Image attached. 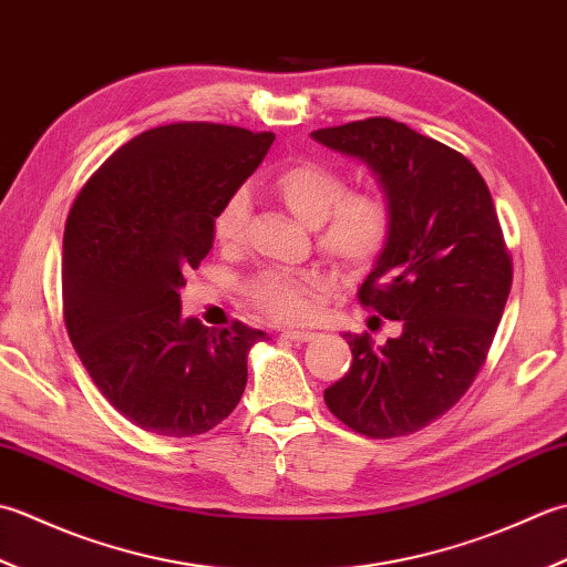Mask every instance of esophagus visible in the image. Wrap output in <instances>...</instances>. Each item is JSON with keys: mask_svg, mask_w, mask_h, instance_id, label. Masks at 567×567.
I'll list each match as a JSON object with an SVG mask.
<instances>
[{"mask_svg": "<svg viewBox=\"0 0 567 567\" xmlns=\"http://www.w3.org/2000/svg\"><path fill=\"white\" fill-rule=\"evenodd\" d=\"M281 338L293 340V342H310V340H316V332H310V330H281Z\"/></svg>", "mask_w": 567, "mask_h": 567, "instance_id": "34e87169", "label": "esophagus"}]
</instances>
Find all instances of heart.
I'll use <instances>...</instances> for the list:
<instances>
[{
  "instance_id": "b5f03b06",
  "label": "heart",
  "mask_w": 567,
  "mask_h": 567,
  "mask_svg": "<svg viewBox=\"0 0 567 567\" xmlns=\"http://www.w3.org/2000/svg\"><path fill=\"white\" fill-rule=\"evenodd\" d=\"M274 193L300 223L318 227V249L344 271H364L379 259L391 237V205L381 193H348L342 173L316 161L284 168L274 178ZM249 200L245 190H235L213 219L217 245L235 247L245 237ZM326 279L318 271L286 274L264 271L247 286L254 308L284 322L313 316Z\"/></svg>"
}]
</instances>
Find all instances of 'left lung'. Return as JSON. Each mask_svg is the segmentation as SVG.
Returning a JSON list of instances; mask_svg holds the SVG:
<instances>
[{"instance_id":"1","label":"left lung","mask_w":567,"mask_h":567,"mask_svg":"<svg viewBox=\"0 0 567 567\" xmlns=\"http://www.w3.org/2000/svg\"><path fill=\"white\" fill-rule=\"evenodd\" d=\"M310 136L364 161L386 195L394 225L360 303L401 328L384 344L344 332L352 367L326 403L367 437L411 435L453 409L487 360L512 291L499 217L465 156L403 122L369 117Z\"/></svg>"}]
</instances>
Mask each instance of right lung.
I'll return each instance as SVG.
<instances>
[{"label":"right lung","mask_w":567,"mask_h":567,"mask_svg":"<svg viewBox=\"0 0 567 567\" xmlns=\"http://www.w3.org/2000/svg\"><path fill=\"white\" fill-rule=\"evenodd\" d=\"M274 144L271 132L178 122L117 148L78 193L63 235V318L90 379L124 419L200 435L235 411L267 332L181 318L183 274L213 219Z\"/></svg>","instance_id":"add662e5"}]
</instances>
